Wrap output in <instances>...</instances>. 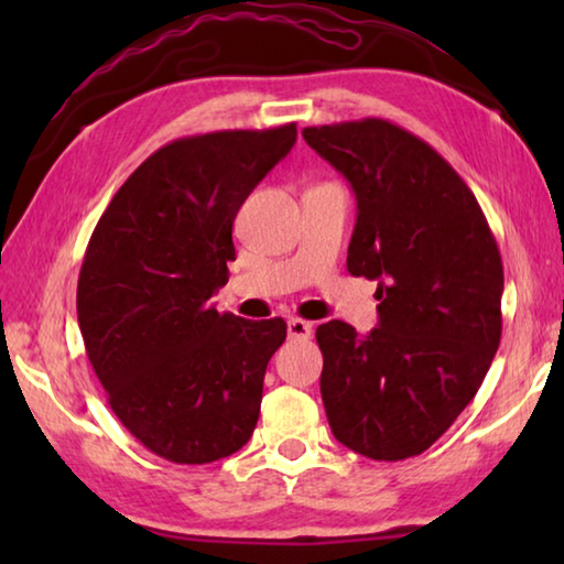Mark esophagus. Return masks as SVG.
<instances>
[{"instance_id":"1","label":"esophagus","mask_w":564,"mask_h":564,"mask_svg":"<svg viewBox=\"0 0 564 564\" xmlns=\"http://www.w3.org/2000/svg\"><path fill=\"white\" fill-rule=\"evenodd\" d=\"M311 333H313V328H311L308 321H301V318L289 321V338L305 340V338H311Z\"/></svg>"}]
</instances>
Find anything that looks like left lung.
Wrapping results in <instances>:
<instances>
[{"instance_id": "obj_1", "label": "left lung", "mask_w": 564, "mask_h": 564, "mask_svg": "<svg viewBox=\"0 0 564 564\" xmlns=\"http://www.w3.org/2000/svg\"><path fill=\"white\" fill-rule=\"evenodd\" d=\"M356 194L350 275L378 281V328L318 326L336 441L373 460L427 451L488 376L502 333V259L457 171L386 119L305 127Z\"/></svg>"}]
</instances>
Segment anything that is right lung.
<instances>
[{
    "mask_svg": "<svg viewBox=\"0 0 564 564\" xmlns=\"http://www.w3.org/2000/svg\"><path fill=\"white\" fill-rule=\"evenodd\" d=\"M295 123L176 139L123 181L84 253L76 316L121 425L151 453L204 465L248 443L285 321L218 313L234 218L295 144Z\"/></svg>",
    "mask_w": 564,
    "mask_h": 564,
    "instance_id": "1",
    "label": "right lung"
}]
</instances>
